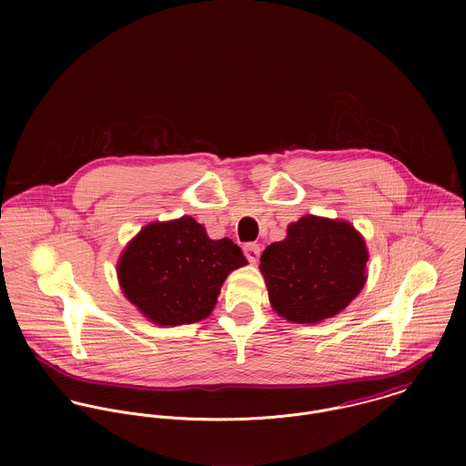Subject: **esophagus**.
<instances>
[{
  "label": "esophagus",
  "mask_w": 466,
  "mask_h": 466,
  "mask_svg": "<svg viewBox=\"0 0 466 466\" xmlns=\"http://www.w3.org/2000/svg\"><path fill=\"white\" fill-rule=\"evenodd\" d=\"M260 253H262V249H260V246L258 244H246L244 246V255H246V258L251 262V264H257L258 262V258H260Z\"/></svg>",
  "instance_id": "34e87169"
}]
</instances>
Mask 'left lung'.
Wrapping results in <instances>:
<instances>
[{
	"label": "left lung",
	"mask_w": 466,
	"mask_h": 466,
	"mask_svg": "<svg viewBox=\"0 0 466 466\" xmlns=\"http://www.w3.org/2000/svg\"><path fill=\"white\" fill-rule=\"evenodd\" d=\"M368 248L346 220L305 215L260 258L268 301L292 323H319L344 310L366 283Z\"/></svg>",
	"instance_id": "obj_1"
}]
</instances>
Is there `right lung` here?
<instances>
[{
	"label": "right lung",
	"mask_w": 466,
	"mask_h": 466,
	"mask_svg": "<svg viewBox=\"0 0 466 466\" xmlns=\"http://www.w3.org/2000/svg\"><path fill=\"white\" fill-rule=\"evenodd\" d=\"M248 264L229 238L211 240L192 217L145 226L118 260L126 298L152 323L190 325L215 309L228 274Z\"/></svg>",
	"instance_id": "add662e5"
}]
</instances>
